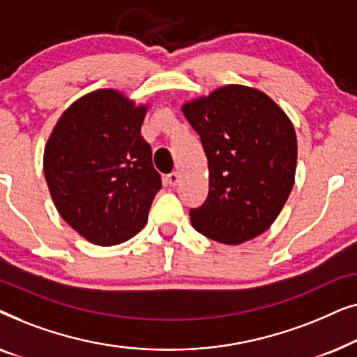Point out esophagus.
Returning <instances> with one entry per match:
<instances>
[{
	"label": "esophagus",
	"instance_id": "1",
	"mask_svg": "<svg viewBox=\"0 0 357 357\" xmlns=\"http://www.w3.org/2000/svg\"><path fill=\"white\" fill-rule=\"evenodd\" d=\"M178 182H180V177H178L177 172H172V174L167 175V183L170 185V187H177Z\"/></svg>",
	"mask_w": 357,
	"mask_h": 357
}]
</instances>
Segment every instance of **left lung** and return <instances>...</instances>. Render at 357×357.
Segmentation results:
<instances>
[{
	"mask_svg": "<svg viewBox=\"0 0 357 357\" xmlns=\"http://www.w3.org/2000/svg\"><path fill=\"white\" fill-rule=\"evenodd\" d=\"M183 115L202 138L209 193L190 221L204 237L238 245L270 229L294 185L296 130L265 92L229 84L188 100Z\"/></svg>",
	"mask_w": 357,
	"mask_h": 357,
	"instance_id": "8db88e82",
	"label": "left lung"
}]
</instances>
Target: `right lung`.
Returning <instances> with one entry per match:
<instances>
[{
	"instance_id": "obj_1",
	"label": "right lung",
	"mask_w": 357,
	"mask_h": 357,
	"mask_svg": "<svg viewBox=\"0 0 357 357\" xmlns=\"http://www.w3.org/2000/svg\"><path fill=\"white\" fill-rule=\"evenodd\" d=\"M148 109L115 89H97L63 112L47 141L43 174L53 203L96 245L136 236L162 187L141 136Z\"/></svg>"
}]
</instances>
